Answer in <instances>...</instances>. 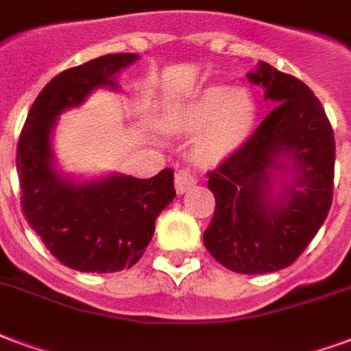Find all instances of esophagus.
<instances>
[{"instance_id":"obj_1","label":"esophagus","mask_w":351,"mask_h":351,"mask_svg":"<svg viewBox=\"0 0 351 351\" xmlns=\"http://www.w3.org/2000/svg\"><path fill=\"white\" fill-rule=\"evenodd\" d=\"M192 185H196V178L192 176L191 170H186V168H181L176 172V191L178 194H183L191 189Z\"/></svg>"}]
</instances>
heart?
I'll list each match as a JSON object with an SVG mask.
<instances>
[{
  "label": "heart",
  "instance_id": "heart-1",
  "mask_svg": "<svg viewBox=\"0 0 351 351\" xmlns=\"http://www.w3.org/2000/svg\"><path fill=\"white\" fill-rule=\"evenodd\" d=\"M255 101L244 88L209 86L173 107L168 123L196 131V154L205 160H220L246 141L255 123Z\"/></svg>",
  "mask_w": 351,
  "mask_h": 351
}]
</instances>
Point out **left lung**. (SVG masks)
Listing matches in <instances>:
<instances>
[{
    "label": "left lung",
    "instance_id": "1",
    "mask_svg": "<svg viewBox=\"0 0 351 351\" xmlns=\"http://www.w3.org/2000/svg\"><path fill=\"white\" fill-rule=\"evenodd\" d=\"M247 79L276 107L207 173L216 207L204 244L233 272L268 274L292 265L322 228L333 199L335 138L322 104L300 79L268 62Z\"/></svg>",
    "mask_w": 351,
    "mask_h": 351
}]
</instances>
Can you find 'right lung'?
<instances>
[{"label": "right lung", "instance_id": "1", "mask_svg": "<svg viewBox=\"0 0 351 351\" xmlns=\"http://www.w3.org/2000/svg\"><path fill=\"white\" fill-rule=\"evenodd\" d=\"M135 60L136 53L104 55L55 75L29 110L16 149L25 220L55 259L79 272L131 268L146 252L160 210L176 197L172 168L149 179L110 173L75 181L55 166L57 118L96 88L116 90V75Z\"/></svg>", "mask_w": 351, "mask_h": 351}]
</instances>
